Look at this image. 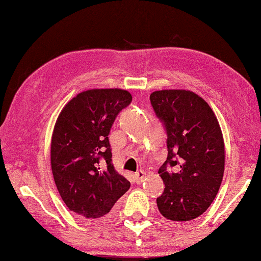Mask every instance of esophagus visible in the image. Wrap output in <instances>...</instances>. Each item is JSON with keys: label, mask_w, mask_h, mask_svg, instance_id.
<instances>
[{"label": "esophagus", "mask_w": 261, "mask_h": 261, "mask_svg": "<svg viewBox=\"0 0 261 261\" xmlns=\"http://www.w3.org/2000/svg\"><path fill=\"white\" fill-rule=\"evenodd\" d=\"M144 177H146V172H144L143 170L136 171V174H135V181H136V183H142Z\"/></svg>", "instance_id": "esophagus-1"}]
</instances>
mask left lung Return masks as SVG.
Wrapping results in <instances>:
<instances>
[{
  "label": "left lung",
  "instance_id": "8db88e82",
  "mask_svg": "<svg viewBox=\"0 0 261 261\" xmlns=\"http://www.w3.org/2000/svg\"><path fill=\"white\" fill-rule=\"evenodd\" d=\"M150 102L168 136V156L159 169L166 188L156 203L163 217L188 222L207 210L222 184V129L207 102L191 91H155Z\"/></svg>",
  "mask_w": 261,
  "mask_h": 261
}]
</instances>
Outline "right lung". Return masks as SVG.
Instances as JSON below:
<instances>
[{"instance_id":"1","label":"right lung","mask_w":261,"mask_h":261,"mask_svg":"<svg viewBox=\"0 0 261 261\" xmlns=\"http://www.w3.org/2000/svg\"><path fill=\"white\" fill-rule=\"evenodd\" d=\"M132 102L120 89L87 90L59 113L51 139V169L62 199L83 219L108 217L130 183L114 169L108 135Z\"/></svg>"}]
</instances>
